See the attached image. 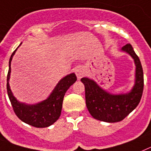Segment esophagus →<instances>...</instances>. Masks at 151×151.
<instances>
[{"label":"esophagus","instance_id":"esophagus-1","mask_svg":"<svg viewBox=\"0 0 151 151\" xmlns=\"http://www.w3.org/2000/svg\"><path fill=\"white\" fill-rule=\"evenodd\" d=\"M74 72H75L76 76H77V79L81 80V78L84 75V73H83V70L81 69V68H76L75 70H74Z\"/></svg>","mask_w":151,"mask_h":151}]
</instances>
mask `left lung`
I'll return each mask as SVG.
<instances>
[{
    "label": "left lung",
    "instance_id": "8db88e82",
    "mask_svg": "<svg viewBox=\"0 0 151 151\" xmlns=\"http://www.w3.org/2000/svg\"><path fill=\"white\" fill-rule=\"evenodd\" d=\"M134 59L135 65L134 84L126 93L113 94L88 77L81 78L85 86L86 105L89 112L95 119L106 122H118L133 111L141 101L144 89V74L139 58L132 45L127 44L121 49Z\"/></svg>",
    "mask_w": 151,
    "mask_h": 151
}]
</instances>
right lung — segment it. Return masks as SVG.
<instances>
[{"label":"right lung","instance_id":"1","mask_svg":"<svg viewBox=\"0 0 151 151\" xmlns=\"http://www.w3.org/2000/svg\"><path fill=\"white\" fill-rule=\"evenodd\" d=\"M17 48L13 52L10 58L9 70L6 79L7 94L14 112L21 121L29 125L36 128H45L50 126L59 119L62 109L63 99L65 93L69 87L73 85V83H75L77 81V77L74 73H71L63 77L57 83L50 95L48 96V97L42 102L36 104L21 103L14 96L9 84L11 72V61Z\"/></svg>","mask_w":151,"mask_h":151}]
</instances>
